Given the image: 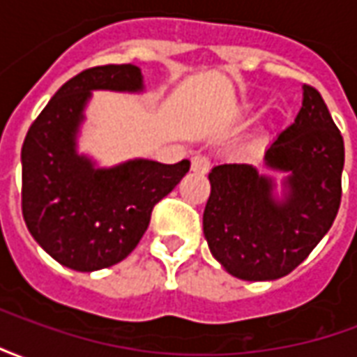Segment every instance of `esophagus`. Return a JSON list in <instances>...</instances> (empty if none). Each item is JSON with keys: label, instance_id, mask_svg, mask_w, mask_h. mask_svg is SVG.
<instances>
[{"label": "esophagus", "instance_id": "obj_1", "mask_svg": "<svg viewBox=\"0 0 357 357\" xmlns=\"http://www.w3.org/2000/svg\"><path fill=\"white\" fill-rule=\"evenodd\" d=\"M210 166H212V162H210L208 156H204V155L193 156V160H191V168H193V172L206 174V172L210 170Z\"/></svg>", "mask_w": 357, "mask_h": 357}]
</instances>
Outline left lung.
<instances>
[{
    "label": "left lung",
    "mask_w": 357,
    "mask_h": 357,
    "mask_svg": "<svg viewBox=\"0 0 357 357\" xmlns=\"http://www.w3.org/2000/svg\"><path fill=\"white\" fill-rule=\"evenodd\" d=\"M266 164L291 174L281 204L271 199V179L248 164H220L208 174L204 237L218 262L245 281L289 275L337 218L344 141L317 89L304 84L298 114L266 151Z\"/></svg>",
    "instance_id": "left-lung-1"
}]
</instances>
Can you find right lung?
<instances>
[{
	"label": "right lung",
	"instance_id": "add662e5",
	"mask_svg": "<svg viewBox=\"0 0 357 357\" xmlns=\"http://www.w3.org/2000/svg\"><path fill=\"white\" fill-rule=\"evenodd\" d=\"M91 89L139 91L133 65L91 66L63 84L22 143L20 204L28 231L59 264L95 271L122 262L147 231L151 212L191 162L132 160L95 170L76 155L74 135Z\"/></svg>",
	"mask_w": 357,
	"mask_h": 357
}]
</instances>
